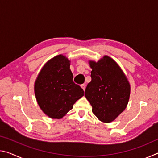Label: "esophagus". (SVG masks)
Here are the masks:
<instances>
[{"instance_id": "1", "label": "esophagus", "mask_w": 158, "mask_h": 158, "mask_svg": "<svg viewBox=\"0 0 158 158\" xmlns=\"http://www.w3.org/2000/svg\"><path fill=\"white\" fill-rule=\"evenodd\" d=\"M81 87L82 88V89H83V90H85V85L84 84H81Z\"/></svg>"}]
</instances>
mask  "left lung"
Returning a JSON list of instances; mask_svg holds the SVG:
<instances>
[{"mask_svg":"<svg viewBox=\"0 0 158 158\" xmlns=\"http://www.w3.org/2000/svg\"><path fill=\"white\" fill-rule=\"evenodd\" d=\"M91 81L85 88V96L95 116L104 123H110L126 108L130 86L117 63L109 56L98 63L90 61Z\"/></svg>","mask_w":158,"mask_h":158,"instance_id":"left-lung-1","label":"left lung"}]
</instances>
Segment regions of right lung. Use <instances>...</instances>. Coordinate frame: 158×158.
<instances>
[{
    "instance_id": "1",
    "label": "right lung",
    "mask_w": 158,
    "mask_h": 158,
    "mask_svg": "<svg viewBox=\"0 0 158 158\" xmlns=\"http://www.w3.org/2000/svg\"><path fill=\"white\" fill-rule=\"evenodd\" d=\"M69 65L65 56H56L43 67L35 84L37 103L52 118H61L84 95V90L73 81Z\"/></svg>"
}]
</instances>
